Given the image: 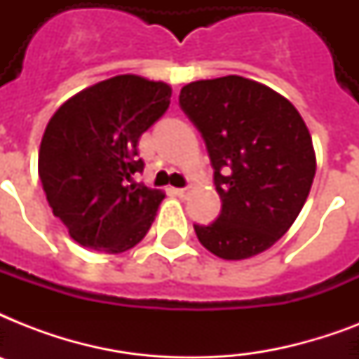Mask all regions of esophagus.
Returning a JSON list of instances; mask_svg holds the SVG:
<instances>
[{
  "mask_svg": "<svg viewBox=\"0 0 359 359\" xmlns=\"http://www.w3.org/2000/svg\"><path fill=\"white\" fill-rule=\"evenodd\" d=\"M175 194H177L179 197H188L190 196V188H177V190H175Z\"/></svg>",
  "mask_w": 359,
  "mask_h": 359,
  "instance_id": "1",
  "label": "esophagus"
}]
</instances>
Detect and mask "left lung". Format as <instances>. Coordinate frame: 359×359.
Listing matches in <instances>:
<instances>
[{"label":"left lung","mask_w":359,"mask_h":359,"mask_svg":"<svg viewBox=\"0 0 359 359\" xmlns=\"http://www.w3.org/2000/svg\"><path fill=\"white\" fill-rule=\"evenodd\" d=\"M180 108L207 143L222 214L194 225L210 253L242 261L272 248L298 218L317 171L311 134L298 109L242 76L191 81Z\"/></svg>","instance_id":"obj_1"}]
</instances>
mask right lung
Instances as JSON below:
<instances>
[{
  "instance_id": "1",
  "label": "right lung",
  "mask_w": 359,
  "mask_h": 359,
  "mask_svg": "<svg viewBox=\"0 0 359 359\" xmlns=\"http://www.w3.org/2000/svg\"><path fill=\"white\" fill-rule=\"evenodd\" d=\"M171 87L121 74L76 93L46 124L39 177L55 218L83 248L123 253L151 229L162 190L128 185L143 171L141 134L169 108Z\"/></svg>"
}]
</instances>
